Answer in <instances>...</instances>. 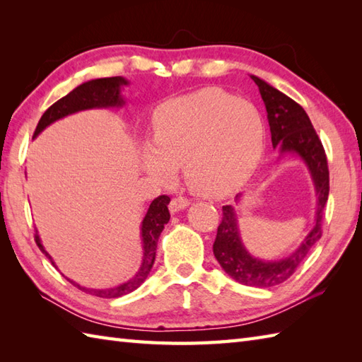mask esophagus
Segmentation results:
<instances>
[{
	"label": "esophagus",
	"mask_w": 362,
	"mask_h": 362,
	"mask_svg": "<svg viewBox=\"0 0 362 362\" xmlns=\"http://www.w3.org/2000/svg\"><path fill=\"white\" fill-rule=\"evenodd\" d=\"M188 205H189V201H188L187 197L177 196V197H173L171 204H169V211H171V213H177V211H180V210H183V209H187Z\"/></svg>",
	"instance_id": "obj_1"
}]
</instances>
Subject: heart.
<instances>
[{"mask_svg": "<svg viewBox=\"0 0 362 362\" xmlns=\"http://www.w3.org/2000/svg\"><path fill=\"white\" fill-rule=\"evenodd\" d=\"M264 143V122L255 105L219 88H204L158 107L153 143H143L141 160L163 180L183 166L191 189L218 197L232 193L255 173Z\"/></svg>", "mask_w": 362, "mask_h": 362, "instance_id": "1", "label": "heart"}]
</instances>
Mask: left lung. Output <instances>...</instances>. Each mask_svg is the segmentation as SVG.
I'll list each match as a JSON object with an SVG mask.
<instances>
[{"mask_svg":"<svg viewBox=\"0 0 362 362\" xmlns=\"http://www.w3.org/2000/svg\"><path fill=\"white\" fill-rule=\"evenodd\" d=\"M250 78L258 86L259 95L266 105L272 146L274 148L279 146L281 153H296L305 161L311 173L317 196L316 224L311 232L289 257L271 261L253 258L245 250L238 228L235 209L232 205L222 206V221L213 244V253L218 263L238 283L257 288H271L286 281L303 263L313 245L320 240L322 219H324L329 193V173L325 149L303 107L257 76ZM236 201H240V194L236 196Z\"/></svg>","mask_w":362,"mask_h":362,"instance_id":"8db88e82","label":"left lung"}]
</instances>
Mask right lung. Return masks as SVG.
<instances>
[{"label": "right lung", "mask_w": 362, "mask_h": 362, "mask_svg": "<svg viewBox=\"0 0 362 362\" xmlns=\"http://www.w3.org/2000/svg\"><path fill=\"white\" fill-rule=\"evenodd\" d=\"M127 81L121 76H115V78H103V79H93L88 82H83L82 86L76 87L73 91H70L66 96L59 99L57 103H54L48 110H46L38 124L35 127L34 138L42 132L43 129L52 124L54 121L66 117V115H71L81 110H88V109H107V107H121L124 104V99L121 96V87L127 86ZM171 202V199L168 196H158L152 201L149 205L148 213L143 219L141 224V241H143V263L141 267L138 269V272L130 279L129 281L119 284V286H115L110 289H90L83 288L81 284L74 283L70 279H65L73 283L74 286H78L81 291L88 292L91 296L103 297V298H117L121 296H126L129 292L135 291L140 284L148 279L151 269L153 266V261H156V252H157V243L160 233L163 232L165 226L169 221V210L168 204ZM35 243L48 259L56 266L51 255L45 250L43 244L40 241V236L35 232Z\"/></svg>", "instance_id": "1"}]
</instances>
